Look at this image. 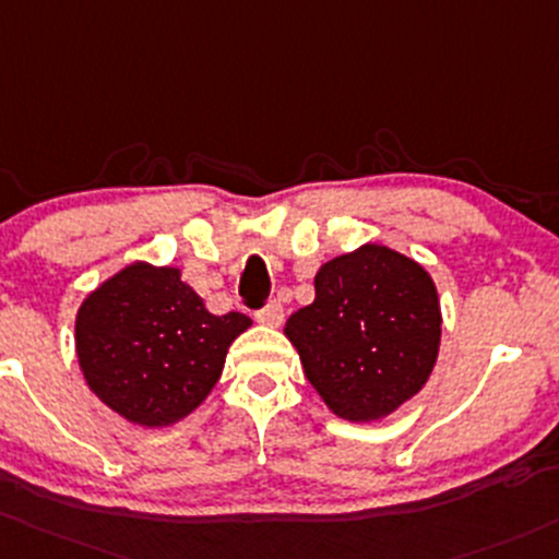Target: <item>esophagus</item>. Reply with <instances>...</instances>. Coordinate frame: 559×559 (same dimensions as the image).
I'll use <instances>...</instances> for the list:
<instances>
[{"label": "esophagus", "mask_w": 559, "mask_h": 559, "mask_svg": "<svg viewBox=\"0 0 559 559\" xmlns=\"http://www.w3.org/2000/svg\"><path fill=\"white\" fill-rule=\"evenodd\" d=\"M257 321L264 326H278L281 321H284V305H281L278 299H273V302L264 305L262 310H257Z\"/></svg>", "instance_id": "esophagus-1"}]
</instances>
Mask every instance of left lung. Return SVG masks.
<instances>
[{"instance_id": "1", "label": "left lung", "mask_w": 559, "mask_h": 559, "mask_svg": "<svg viewBox=\"0 0 559 559\" xmlns=\"http://www.w3.org/2000/svg\"><path fill=\"white\" fill-rule=\"evenodd\" d=\"M305 378L334 415H391L426 385L442 313L431 275L399 251L367 243L316 275V299L286 321Z\"/></svg>"}]
</instances>
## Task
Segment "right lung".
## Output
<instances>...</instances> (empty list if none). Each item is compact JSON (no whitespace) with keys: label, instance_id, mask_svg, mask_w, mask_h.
<instances>
[{"label":"right lung","instance_id":"obj_1","mask_svg":"<svg viewBox=\"0 0 559 559\" xmlns=\"http://www.w3.org/2000/svg\"><path fill=\"white\" fill-rule=\"evenodd\" d=\"M251 319L214 316L176 267L136 262L87 295L78 356L91 391L139 426H168L211 393Z\"/></svg>","mask_w":559,"mask_h":559}]
</instances>
